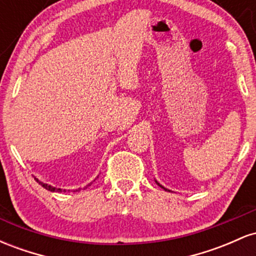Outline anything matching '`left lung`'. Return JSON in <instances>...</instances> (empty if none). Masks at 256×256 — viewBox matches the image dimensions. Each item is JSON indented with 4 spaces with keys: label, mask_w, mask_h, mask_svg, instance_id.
Returning <instances> with one entry per match:
<instances>
[{
    "label": "left lung",
    "mask_w": 256,
    "mask_h": 256,
    "mask_svg": "<svg viewBox=\"0 0 256 256\" xmlns=\"http://www.w3.org/2000/svg\"><path fill=\"white\" fill-rule=\"evenodd\" d=\"M155 183H156V184L158 185V186H161V188H162V189H164V190H167V192H171V190H168V189H167V188H165V186H162V185H161L160 183H158V182L156 180V179H155Z\"/></svg>",
    "instance_id": "1"
}]
</instances>
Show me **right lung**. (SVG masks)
<instances>
[{"mask_svg":"<svg viewBox=\"0 0 256 256\" xmlns=\"http://www.w3.org/2000/svg\"><path fill=\"white\" fill-rule=\"evenodd\" d=\"M34 179H36V180H37V183L38 184H40V185H42V186L44 188V189H46V190H49V192H66V190H62V189H60V188H55V186H52V185H49V184H46V183H43V182H40V180H38V179L37 178H34ZM91 183H89V184H88L86 185V186H89V185H90ZM86 186H85V188H86ZM79 190H80V188H78V189H73V192H79ZM68 192H70V190H68Z\"/></svg>","mask_w":256,"mask_h":256,"instance_id":"right-lung-1","label":"right lung"}]
</instances>
